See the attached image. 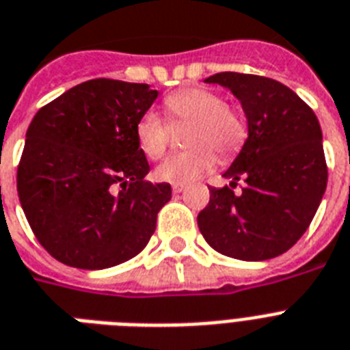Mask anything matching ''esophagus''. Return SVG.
<instances>
[{
	"label": "esophagus",
	"mask_w": 350,
	"mask_h": 350,
	"mask_svg": "<svg viewBox=\"0 0 350 350\" xmlns=\"http://www.w3.org/2000/svg\"><path fill=\"white\" fill-rule=\"evenodd\" d=\"M185 185H172V192L174 194H180V192H183Z\"/></svg>",
	"instance_id": "obj_1"
}]
</instances>
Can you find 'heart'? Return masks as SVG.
<instances>
[{
	"label": "heart",
	"mask_w": 350,
	"mask_h": 350,
	"mask_svg": "<svg viewBox=\"0 0 350 350\" xmlns=\"http://www.w3.org/2000/svg\"><path fill=\"white\" fill-rule=\"evenodd\" d=\"M167 109L174 118L194 120L187 136L192 149L178 152L156 167V178L167 183H192L208 172L221 158L234 156L246 138L244 120L206 88H183L167 98ZM136 142L144 154L156 160L169 144V126L156 111L149 109L136 122Z\"/></svg>",
	"instance_id": "b5f03b06"
}]
</instances>
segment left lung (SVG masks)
<instances>
[{"label":"left lung","mask_w":350,"mask_h":350,"mask_svg":"<svg viewBox=\"0 0 350 350\" xmlns=\"http://www.w3.org/2000/svg\"><path fill=\"white\" fill-rule=\"evenodd\" d=\"M239 98L248 138L224 172L230 187L210 189L198 215L204 241L223 255L268 260L288 252L309 228L327 187L317 115L288 86L268 77L223 72L204 79ZM243 192L233 194L237 181Z\"/></svg>","instance_id":"left-lung-1"}]
</instances>
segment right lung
Masks as SVG:
<instances>
[{"instance_id":"obj_1","label":"right lung","mask_w":350,"mask_h":350,"mask_svg":"<svg viewBox=\"0 0 350 350\" xmlns=\"http://www.w3.org/2000/svg\"><path fill=\"white\" fill-rule=\"evenodd\" d=\"M149 84L93 79L37 111L18 167L33 235L59 262L104 269L138 255L154 234L169 183L149 163L136 122L156 100Z\"/></svg>"}]
</instances>
